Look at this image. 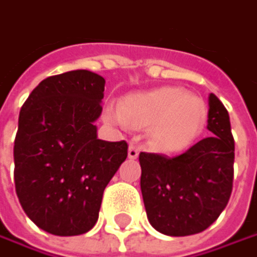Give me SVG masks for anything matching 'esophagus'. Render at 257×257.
Masks as SVG:
<instances>
[{"instance_id":"esophagus-1","label":"esophagus","mask_w":257,"mask_h":257,"mask_svg":"<svg viewBox=\"0 0 257 257\" xmlns=\"http://www.w3.org/2000/svg\"><path fill=\"white\" fill-rule=\"evenodd\" d=\"M140 154V145H137L135 143L129 144V150H128V157L129 159H137Z\"/></svg>"}]
</instances>
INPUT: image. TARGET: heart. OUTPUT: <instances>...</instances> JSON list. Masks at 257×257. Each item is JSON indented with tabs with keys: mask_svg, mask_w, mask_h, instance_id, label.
<instances>
[{
	"mask_svg": "<svg viewBox=\"0 0 257 257\" xmlns=\"http://www.w3.org/2000/svg\"><path fill=\"white\" fill-rule=\"evenodd\" d=\"M106 119L119 126H150V143L164 153L183 150L199 134L206 117L205 103L177 87H160L129 94L122 106L106 109Z\"/></svg>",
	"mask_w": 257,
	"mask_h": 257,
	"instance_id": "1",
	"label": "heart"
}]
</instances>
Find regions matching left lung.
Returning a JSON list of instances; mask_svg holds the SVG:
<instances>
[{
    "instance_id": "left-lung-1",
    "label": "left lung",
    "mask_w": 257,
    "mask_h": 257,
    "mask_svg": "<svg viewBox=\"0 0 257 257\" xmlns=\"http://www.w3.org/2000/svg\"><path fill=\"white\" fill-rule=\"evenodd\" d=\"M211 137L176 157L141 153V192L150 224L163 234L183 237L206 230L228 204L234 179L230 116L209 94Z\"/></svg>"
}]
</instances>
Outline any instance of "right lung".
Returning a JSON list of instances; mask_svg holds the SVG:
<instances>
[{
  "instance_id": "obj_1",
  "label": "right lung",
  "mask_w": 257,
  "mask_h": 257,
  "mask_svg": "<svg viewBox=\"0 0 257 257\" xmlns=\"http://www.w3.org/2000/svg\"><path fill=\"white\" fill-rule=\"evenodd\" d=\"M104 78L77 69L45 78L24 101L14 140V185L39 228L87 233L103 192L128 157L126 141L97 140Z\"/></svg>"
}]
</instances>
